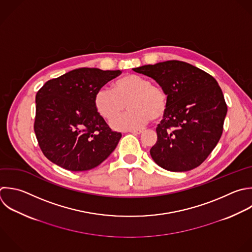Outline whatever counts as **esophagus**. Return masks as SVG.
<instances>
[{"instance_id": "obj_1", "label": "esophagus", "mask_w": 252, "mask_h": 252, "mask_svg": "<svg viewBox=\"0 0 252 252\" xmlns=\"http://www.w3.org/2000/svg\"><path fill=\"white\" fill-rule=\"evenodd\" d=\"M130 133H132V134H134V135H140V134L143 133V131H142V130H131Z\"/></svg>"}]
</instances>
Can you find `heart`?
I'll use <instances>...</instances> for the list:
<instances>
[{
  "mask_svg": "<svg viewBox=\"0 0 252 252\" xmlns=\"http://www.w3.org/2000/svg\"><path fill=\"white\" fill-rule=\"evenodd\" d=\"M130 110L113 119L111 126L117 130H130L146 125L151 119L160 120L167 109L165 91L153 85L146 77L129 74L117 80L113 89L100 88L94 96V106L105 119L110 120L123 112L126 103Z\"/></svg>",
  "mask_w": 252,
  "mask_h": 252,
  "instance_id": "1",
  "label": "heart"
}]
</instances>
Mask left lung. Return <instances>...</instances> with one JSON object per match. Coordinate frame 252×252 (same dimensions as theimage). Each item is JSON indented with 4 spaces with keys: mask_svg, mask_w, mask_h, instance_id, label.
<instances>
[{
    "mask_svg": "<svg viewBox=\"0 0 252 252\" xmlns=\"http://www.w3.org/2000/svg\"><path fill=\"white\" fill-rule=\"evenodd\" d=\"M154 79L166 93L168 103L157 127L158 141L150 154L169 171L199 166L217 146L227 107L217 81L182 61H165L133 69Z\"/></svg>",
    "mask_w": 252,
    "mask_h": 252,
    "instance_id": "obj_1",
    "label": "left lung"
}]
</instances>
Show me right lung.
Segmentation results:
<instances>
[{
  "mask_svg": "<svg viewBox=\"0 0 252 252\" xmlns=\"http://www.w3.org/2000/svg\"><path fill=\"white\" fill-rule=\"evenodd\" d=\"M120 74V70L80 68L46 82L37 92L34 132L49 160L84 171L99 165L115 150L122 135L97 112L94 96Z\"/></svg>",
  "mask_w": 252,
  "mask_h": 252,
  "instance_id": "1",
  "label": "right lung"
}]
</instances>
